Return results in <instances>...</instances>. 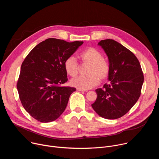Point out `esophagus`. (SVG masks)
I'll return each instance as SVG.
<instances>
[{
	"label": "esophagus",
	"mask_w": 159,
	"mask_h": 159,
	"mask_svg": "<svg viewBox=\"0 0 159 159\" xmlns=\"http://www.w3.org/2000/svg\"><path fill=\"white\" fill-rule=\"evenodd\" d=\"M77 90H78V91H80V92H85L86 91L85 90H82V89H77Z\"/></svg>",
	"instance_id": "1"
}]
</instances>
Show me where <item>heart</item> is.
<instances>
[{
	"mask_svg": "<svg viewBox=\"0 0 159 159\" xmlns=\"http://www.w3.org/2000/svg\"><path fill=\"white\" fill-rule=\"evenodd\" d=\"M80 59L84 63H89L87 75H80L71 80L72 86L82 90L92 89L98 85L99 79L101 80L107 78L110 66L109 63L103 58L102 54L98 50L89 47L79 55ZM79 64L74 57H68L64 62V69L66 73L75 77L79 72Z\"/></svg>",
	"mask_w": 159,
	"mask_h": 159,
	"instance_id": "b5f03b06",
	"label": "heart"
}]
</instances>
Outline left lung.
Here are the masks:
<instances>
[{
  "instance_id": "1",
  "label": "left lung",
  "mask_w": 159,
  "mask_h": 159,
  "mask_svg": "<svg viewBox=\"0 0 159 159\" xmlns=\"http://www.w3.org/2000/svg\"><path fill=\"white\" fill-rule=\"evenodd\" d=\"M98 45L108 57L109 83L96 90L97 99L91 106L101 117L118 119L126 114L139 99L143 74L137 58L120 43L107 39Z\"/></svg>"
}]
</instances>
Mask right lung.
Returning a JSON list of instances; mask_svg holds the SVG:
<instances>
[{
    "instance_id": "right-lung-1",
    "label": "right lung",
    "mask_w": 159,
    "mask_h": 159,
    "mask_svg": "<svg viewBox=\"0 0 159 159\" xmlns=\"http://www.w3.org/2000/svg\"><path fill=\"white\" fill-rule=\"evenodd\" d=\"M83 43L48 38L37 44L22 62L18 93L22 106L36 120L53 121L65 111L76 89L60 86L68 80L64 62Z\"/></svg>"
}]
</instances>
